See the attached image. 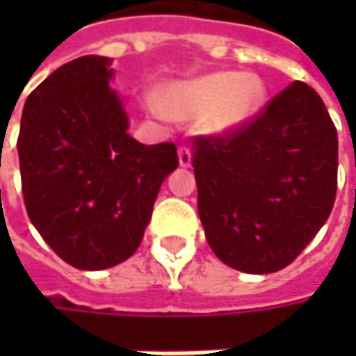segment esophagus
Returning a JSON list of instances; mask_svg holds the SVG:
<instances>
[{
	"instance_id": "esophagus-1",
	"label": "esophagus",
	"mask_w": 356,
	"mask_h": 356,
	"mask_svg": "<svg viewBox=\"0 0 356 356\" xmlns=\"http://www.w3.org/2000/svg\"><path fill=\"white\" fill-rule=\"evenodd\" d=\"M178 160H180V166H184V168H188L192 164V150H190V146L182 144L178 148Z\"/></svg>"
}]
</instances>
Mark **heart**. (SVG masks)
Here are the masks:
<instances>
[{
  "label": "heart",
  "mask_w": 356,
  "mask_h": 356,
  "mask_svg": "<svg viewBox=\"0 0 356 356\" xmlns=\"http://www.w3.org/2000/svg\"><path fill=\"white\" fill-rule=\"evenodd\" d=\"M264 97L259 79L236 73H212L172 87L162 101L166 115L190 118L204 115L210 130L226 132L241 127L255 115Z\"/></svg>",
  "instance_id": "b5f03b06"
}]
</instances>
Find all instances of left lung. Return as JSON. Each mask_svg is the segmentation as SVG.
I'll return each instance as SVG.
<instances>
[{"label": "left lung", "instance_id": "1", "mask_svg": "<svg viewBox=\"0 0 356 356\" xmlns=\"http://www.w3.org/2000/svg\"><path fill=\"white\" fill-rule=\"evenodd\" d=\"M192 150L206 239L238 271L287 267L333 210L337 129L307 83L293 81L238 129L198 134Z\"/></svg>", "mask_w": 356, "mask_h": 356}]
</instances>
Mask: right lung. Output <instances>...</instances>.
<instances>
[{"instance_id": "1", "label": "right lung", "mask_w": 356, "mask_h": 356, "mask_svg": "<svg viewBox=\"0 0 356 356\" xmlns=\"http://www.w3.org/2000/svg\"><path fill=\"white\" fill-rule=\"evenodd\" d=\"M108 57L65 63L21 115L25 210L49 248L76 269H106L138 250L176 144H140L108 87Z\"/></svg>"}]
</instances>
